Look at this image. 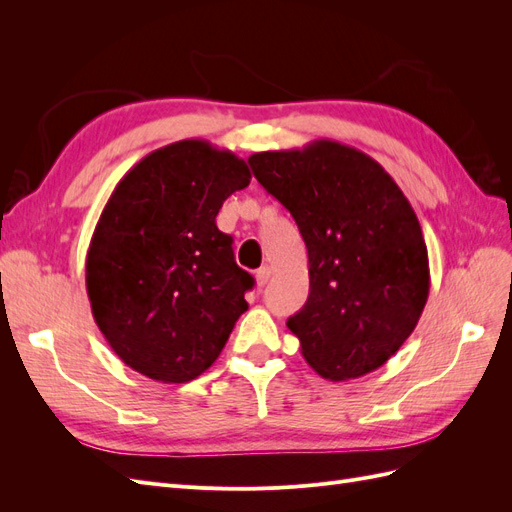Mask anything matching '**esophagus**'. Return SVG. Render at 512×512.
Listing matches in <instances>:
<instances>
[{
  "instance_id": "esophagus-1",
  "label": "esophagus",
  "mask_w": 512,
  "mask_h": 512,
  "mask_svg": "<svg viewBox=\"0 0 512 512\" xmlns=\"http://www.w3.org/2000/svg\"><path fill=\"white\" fill-rule=\"evenodd\" d=\"M269 280H271V267H260L256 271V284L262 288Z\"/></svg>"
}]
</instances>
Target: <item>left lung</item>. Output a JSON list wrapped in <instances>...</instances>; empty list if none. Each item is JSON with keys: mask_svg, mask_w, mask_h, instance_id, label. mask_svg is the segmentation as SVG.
I'll return each instance as SVG.
<instances>
[{"mask_svg": "<svg viewBox=\"0 0 512 512\" xmlns=\"http://www.w3.org/2000/svg\"><path fill=\"white\" fill-rule=\"evenodd\" d=\"M247 162L307 247L309 297L288 318L303 359L333 382L382 367L429 297L427 245L408 198L374 158L329 138Z\"/></svg>", "mask_w": 512, "mask_h": 512, "instance_id": "left-lung-1", "label": "left lung"}]
</instances>
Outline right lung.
I'll use <instances>...</instances> for the list:
<instances>
[{
  "label": "right lung",
  "instance_id": "1",
  "mask_svg": "<svg viewBox=\"0 0 512 512\" xmlns=\"http://www.w3.org/2000/svg\"><path fill=\"white\" fill-rule=\"evenodd\" d=\"M250 179L232 151L185 138L151 151L115 185L85 282L108 346L138 374L190 382L226 346L254 277L237 267L215 215Z\"/></svg>",
  "mask_w": 512,
  "mask_h": 512
}]
</instances>
